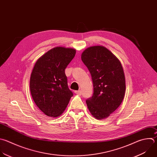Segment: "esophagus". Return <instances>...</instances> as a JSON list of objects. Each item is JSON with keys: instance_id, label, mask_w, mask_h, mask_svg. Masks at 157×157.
Masks as SVG:
<instances>
[{"instance_id": "esophagus-1", "label": "esophagus", "mask_w": 157, "mask_h": 157, "mask_svg": "<svg viewBox=\"0 0 157 157\" xmlns=\"http://www.w3.org/2000/svg\"><path fill=\"white\" fill-rule=\"evenodd\" d=\"M75 93L78 94V95H81L82 94L81 90H76V91H75Z\"/></svg>"}]
</instances>
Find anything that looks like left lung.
I'll list each match as a JSON object with an SVG mask.
<instances>
[{
    "instance_id": "left-lung-1",
    "label": "left lung",
    "mask_w": 157,
    "mask_h": 157,
    "mask_svg": "<svg viewBox=\"0 0 157 157\" xmlns=\"http://www.w3.org/2000/svg\"><path fill=\"white\" fill-rule=\"evenodd\" d=\"M81 60L90 73L94 87L92 96L86 101L87 107L97 119L106 118L124 98L126 84L121 64L109 50L99 45L86 49Z\"/></svg>"
}]
</instances>
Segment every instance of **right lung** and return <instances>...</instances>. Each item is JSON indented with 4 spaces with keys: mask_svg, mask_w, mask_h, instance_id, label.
Listing matches in <instances>:
<instances>
[{
    "mask_svg": "<svg viewBox=\"0 0 157 157\" xmlns=\"http://www.w3.org/2000/svg\"><path fill=\"white\" fill-rule=\"evenodd\" d=\"M75 54L73 48L57 47L39 58L34 67L31 94L37 107L48 117L60 116L73 95L65 70Z\"/></svg>",
    "mask_w": 157,
    "mask_h": 157,
    "instance_id": "right-lung-1",
    "label": "right lung"
}]
</instances>
